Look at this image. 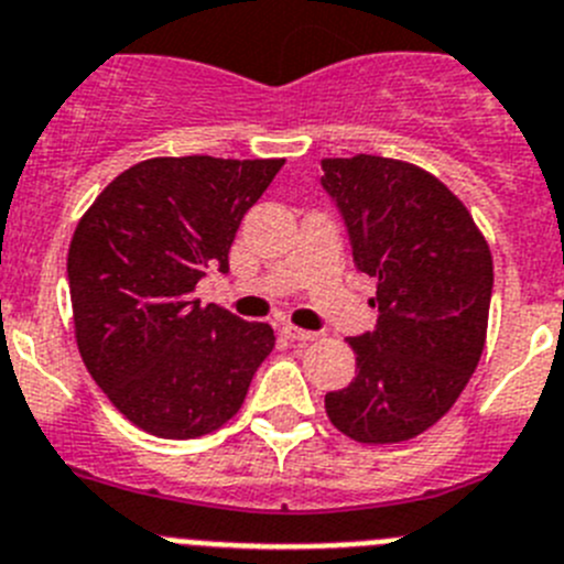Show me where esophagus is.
<instances>
[{"instance_id": "1", "label": "esophagus", "mask_w": 564, "mask_h": 564, "mask_svg": "<svg viewBox=\"0 0 564 564\" xmlns=\"http://www.w3.org/2000/svg\"><path fill=\"white\" fill-rule=\"evenodd\" d=\"M281 334H283V337H286V339H292V343H301V345L314 343V339L319 337L317 332H306V328H297V326H283Z\"/></svg>"}]
</instances>
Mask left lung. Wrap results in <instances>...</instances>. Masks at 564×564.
<instances>
[{
	"label": "left lung",
	"mask_w": 564,
	"mask_h": 564,
	"mask_svg": "<svg viewBox=\"0 0 564 564\" xmlns=\"http://www.w3.org/2000/svg\"><path fill=\"white\" fill-rule=\"evenodd\" d=\"M354 261L377 278L379 323L351 337L357 379L326 393L334 427L359 444H402L458 402L480 362L495 263L464 202L430 171L377 154L319 160Z\"/></svg>",
	"instance_id": "left-lung-1"
}]
</instances>
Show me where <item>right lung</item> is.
<instances>
[{"label":"right lung","mask_w":564,"mask_h":564,"mask_svg":"<svg viewBox=\"0 0 564 564\" xmlns=\"http://www.w3.org/2000/svg\"><path fill=\"white\" fill-rule=\"evenodd\" d=\"M286 160L151 156L80 216L67 275L75 343L109 402L156 438L216 433L275 348L270 323L202 306L205 270H230L245 213Z\"/></svg>","instance_id":"1"}]
</instances>
